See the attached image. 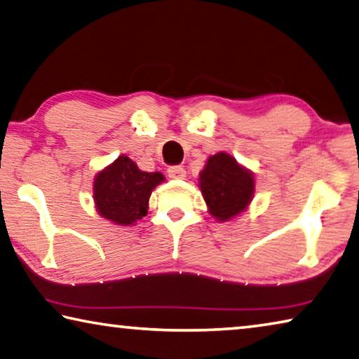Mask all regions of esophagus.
Returning <instances> with one entry per match:
<instances>
[{"instance_id": "obj_1", "label": "esophagus", "mask_w": 359, "mask_h": 359, "mask_svg": "<svg viewBox=\"0 0 359 359\" xmlns=\"http://www.w3.org/2000/svg\"><path fill=\"white\" fill-rule=\"evenodd\" d=\"M185 169L182 166H169L168 175L170 179H185Z\"/></svg>"}]
</instances>
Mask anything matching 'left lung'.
<instances>
[{
    "label": "left lung",
    "instance_id": "obj_1",
    "mask_svg": "<svg viewBox=\"0 0 359 359\" xmlns=\"http://www.w3.org/2000/svg\"><path fill=\"white\" fill-rule=\"evenodd\" d=\"M200 189L210 214L219 220H230L251 201L254 177L235 158L217 153L208 159L200 174Z\"/></svg>",
    "mask_w": 359,
    "mask_h": 359
}]
</instances>
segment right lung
I'll return each mask as SVG.
<instances>
[{"label":"right lung","instance_id":"1","mask_svg":"<svg viewBox=\"0 0 359 359\" xmlns=\"http://www.w3.org/2000/svg\"><path fill=\"white\" fill-rule=\"evenodd\" d=\"M163 180L161 172H144L133 159L119 156L95 177V206L102 217L118 225H133L147 215L151 190Z\"/></svg>","mask_w":359,"mask_h":359}]
</instances>
